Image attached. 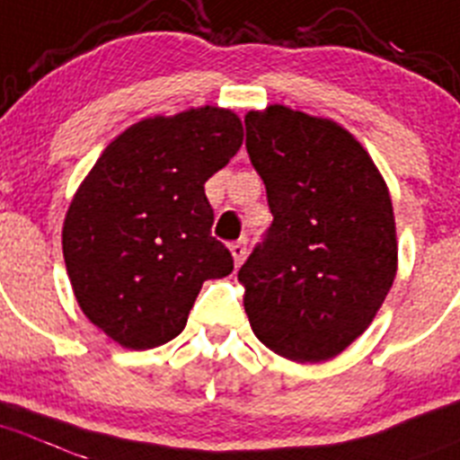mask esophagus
Returning a JSON list of instances; mask_svg holds the SVG:
<instances>
[{"label": "esophagus", "instance_id": "34e87169", "mask_svg": "<svg viewBox=\"0 0 460 460\" xmlns=\"http://www.w3.org/2000/svg\"><path fill=\"white\" fill-rule=\"evenodd\" d=\"M229 250H231V256H234L235 268H240V263H243V261H244V254H247V244H244V240H238V243H231Z\"/></svg>", "mask_w": 460, "mask_h": 460}]
</instances>
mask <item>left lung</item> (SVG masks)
Wrapping results in <instances>:
<instances>
[{"instance_id":"8db88e82","label":"left lung","mask_w":460,"mask_h":460,"mask_svg":"<svg viewBox=\"0 0 460 460\" xmlns=\"http://www.w3.org/2000/svg\"><path fill=\"white\" fill-rule=\"evenodd\" d=\"M272 225L240 268L265 347L333 358L366 332L397 272L393 201L367 152L332 119L286 106L244 118Z\"/></svg>"}]
</instances>
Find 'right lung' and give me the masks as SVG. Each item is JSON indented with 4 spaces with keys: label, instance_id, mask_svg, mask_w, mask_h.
Returning a JSON list of instances; mask_svg holds the SVG:
<instances>
[{
    "label": "right lung",
    "instance_id": "1",
    "mask_svg": "<svg viewBox=\"0 0 460 460\" xmlns=\"http://www.w3.org/2000/svg\"><path fill=\"white\" fill-rule=\"evenodd\" d=\"M243 145L231 111L204 106L128 127L76 190L63 256L72 290L94 327L128 349L183 332L206 279L234 270L210 235L204 183Z\"/></svg>",
    "mask_w": 460,
    "mask_h": 460
}]
</instances>
